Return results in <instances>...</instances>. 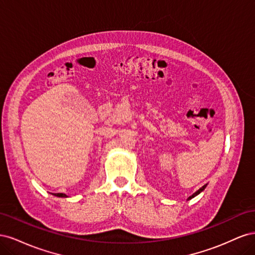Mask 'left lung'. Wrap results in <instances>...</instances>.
Wrapping results in <instances>:
<instances>
[{
    "mask_svg": "<svg viewBox=\"0 0 255 255\" xmlns=\"http://www.w3.org/2000/svg\"><path fill=\"white\" fill-rule=\"evenodd\" d=\"M205 187H206V185H204V186H202V187H201V188H200L199 190H197V191L195 192V194H194V195H192V196H190V197L188 198V200H190V199H192V198H194V197H196L197 195H199V194H200V192H201L202 190H204V188H205Z\"/></svg>",
    "mask_w": 255,
    "mask_h": 255,
    "instance_id": "8db88e82",
    "label": "left lung"
}]
</instances>
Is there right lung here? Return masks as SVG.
I'll return each instance as SVG.
<instances>
[{
    "label": "right lung",
    "mask_w": 255,
    "mask_h": 255,
    "mask_svg": "<svg viewBox=\"0 0 255 255\" xmlns=\"http://www.w3.org/2000/svg\"><path fill=\"white\" fill-rule=\"evenodd\" d=\"M52 195L56 196V197H59V198H67V196L65 194H61V192H58V194H52Z\"/></svg>",
    "instance_id": "obj_1"
}]
</instances>
